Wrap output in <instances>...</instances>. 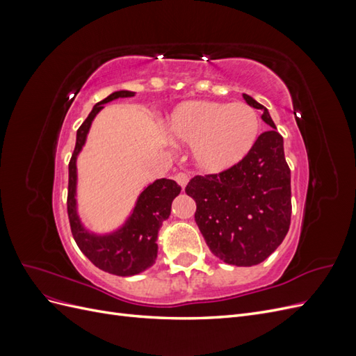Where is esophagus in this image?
Listing matches in <instances>:
<instances>
[{"label": "esophagus", "mask_w": 356, "mask_h": 356, "mask_svg": "<svg viewBox=\"0 0 356 356\" xmlns=\"http://www.w3.org/2000/svg\"><path fill=\"white\" fill-rule=\"evenodd\" d=\"M175 181L178 182V184H179L182 188H186L187 182H188V175L184 174V172H179V174L175 175Z\"/></svg>", "instance_id": "esophagus-1"}]
</instances>
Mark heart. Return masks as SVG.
I'll return each mask as SVG.
<instances>
[{"instance_id": "heart-1", "label": "heart", "mask_w": 356, "mask_h": 356, "mask_svg": "<svg viewBox=\"0 0 356 356\" xmlns=\"http://www.w3.org/2000/svg\"><path fill=\"white\" fill-rule=\"evenodd\" d=\"M258 132V115L243 102H186L168 122L172 141L191 147L196 166L209 174H220L241 163L255 145Z\"/></svg>"}]
</instances>
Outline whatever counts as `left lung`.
I'll return each mask as SVG.
<instances>
[{
	"instance_id": "left-lung-1",
	"label": "left lung",
	"mask_w": 356,
	"mask_h": 356,
	"mask_svg": "<svg viewBox=\"0 0 356 356\" xmlns=\"http://www.w3.org/2000/svg\"><path fill=\"white\" fill-rule=\"evenodd\" d=\"M243 99L263 110V122L272 129L257 138L241 163L195 177L186 193L196 202L195 220L211 252L227 264L250 267L275 252L289 230L291 170L268 110L250 95Z\"/></svg>"
}]
</instances>
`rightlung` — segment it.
Here are the masks:
<instances>
[{
	"label": "right lung",
	"mask_w": 356,
	"mask_h": 356,
	"mask_svg": "<svg viewBox=\"0 0 356 356\" xmlns=\"http://www.w3.org/2000/svg\"><path fill=\"white\" fill-rule=\"evenodd\" d=\"M135 92L118 90L96 104L77 131V141L70 160L68 218L75 243L89 260L104 272L117 276H134L156 263L159 230L169 218L170 207L181 187L172 179H156L138 196L131 215L123 225L111 233L98 234L83 225L77 212V157L83 149L93 118L102 108L118 98H132Z\"/></svg>",
	"instance_id": "add662e5"
}]
</instances>
